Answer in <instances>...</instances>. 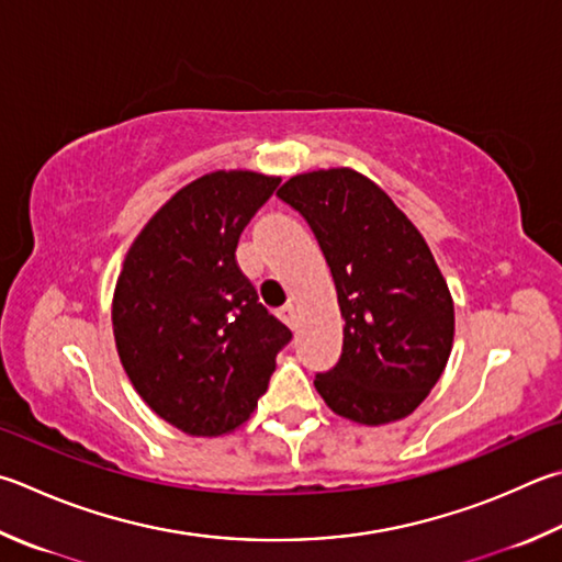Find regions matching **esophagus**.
<instances>
[{
    "mask_svg": "<svg viewBox=\"0 0 562 562\" xmlns=\"http://www.w3.org/2000/svg\"><path fill=\"white\" fill-rule=\"evenodd\" d=\"M280 319L290 326V329H294V324H297V307L294 304H288V307L280 310Z\"/></svg>",
    "mask_w": 562,
    "mask_h": 562,
    "instance_id": "obj_1",
    "label": "esophagus"
}]
</instances>
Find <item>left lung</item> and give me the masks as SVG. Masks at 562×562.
<instances>
[{
    "mask_svg": "<svg viewBox=\"0 0 562 562\" xmlns=\"http://www.w3.org/2000/svg\"><path fill=\"white\" fill-rule=\"evenodd\" d=\"M278 196L314 231L344 316L341 359L314 379L346 420L379 427L411 415L450 359L454 302L423 233L349 167L304 171Z\"/></svg>",
    "mask_w": 562,
    "mask_h": 562,
    "instance_id": "8db88e82",
    "label": "left lung"
}]
</instances>
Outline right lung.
<instances>
[{
  "mask_svg": "<svg viewBox=\"0 0 562 562\" xmlns=\"http://www.w3.org/2000/svg\"><path fill=\"white\" fill-rule=\"evenodd\" d=\"M278 183L248 169L193 179L122 260L112 294L120 363L142 401L191 437L248 423L292 336L236 260L243 228Z\"/></svg>",
  "mask_w": 562,
  "mask_h": 562,
  "instance_id": "right-lung-1",
  "label": "right lung"
}]
</instances>
